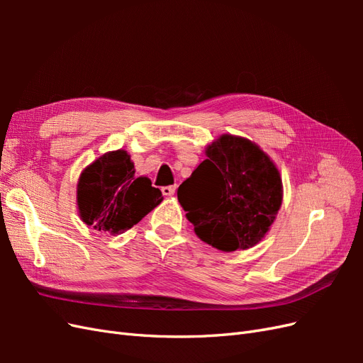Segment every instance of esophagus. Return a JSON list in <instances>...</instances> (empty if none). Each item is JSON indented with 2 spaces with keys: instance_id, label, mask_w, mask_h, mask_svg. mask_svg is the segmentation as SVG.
I'll return each mask as SVG.
<instances>
[{
  "instance_id": "1",
  "label": "esophagus",
  "mask_w": 363,
  "mask_h": 363,
  "mask_svg": "<svg viewBox=\"0 0 363 363\" xmlns=\"http://www.w3.org/2000/svg\"><path fill=\"white\" fill-rule=\"evenodd\" d=\"M162 192L164 196H172L175 192V186H164V188H162Z\"/></svg>"
}]
</instances>
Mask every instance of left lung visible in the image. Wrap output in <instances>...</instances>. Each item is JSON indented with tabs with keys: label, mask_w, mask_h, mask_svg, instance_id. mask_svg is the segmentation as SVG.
Segmentation results:
<instances>
[{
	"label": "left lung",
	"mask_w": 363,
	"mask_h": 363,
	"mask_svg": "<svg viewBox=\"0 0 363 363\" xmlns=\"http://www.w3.org/2000/svg\"><path fill=\"white\" fill-rule=\"evenodd\" d=\"M206 156L179 186L186 218L196 236L218 250L255 247L281 206L279 169L255 142L233 135L219 136Z\"/></svg>",
	"instance_id": "obj_1"
}]
</instances>
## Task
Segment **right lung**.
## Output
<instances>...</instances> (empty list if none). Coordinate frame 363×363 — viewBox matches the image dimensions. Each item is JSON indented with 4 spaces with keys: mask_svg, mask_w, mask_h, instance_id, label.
<instances>
[{
    "mask_svg": "<svg viewBox=\"0 0 363 363\" xmlns=\"http://www.w3.org/2000/svg\"><path fill=\"white\" fill-rule=\"evenodd\" d=\"M135 172L124 150L108 151L86 167L77 184L82 221L96 232L119 235L159 206L162 192Z\"/></svg>",
    "mask_w": 363,
    "mask_h": 363,
    "instance_id": "add662e5",
    "label": "right lung"
}]
</instances>
